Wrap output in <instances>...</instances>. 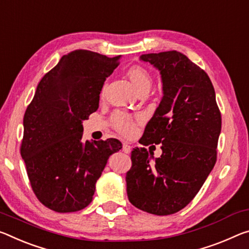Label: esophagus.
Masks as SVG:
<instances>
[{
    "instance_id": "esophagus-1",
    "label": "esophagus",
    "mask_w": 249,
    "mask_h": 249,
    "mask_svg": "<svg viewBox=\"0 0 249 249\" xmlns=\"http://www.w3.org/2000/svg\"><path fill=\"white\" fill-rule=\"evenodd\" d=\"M122 149H123L124 153L129 154V153H131V151H132V147H131V145H128L127 143H124L123 144V148H122Z\"/></svg>"
}]
</instances>
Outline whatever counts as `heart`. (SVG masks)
<instances>
[{"mask_svg": "<svg viewBox=\"0 0 249 249\" xmlns=\"http://www.w3.org/2000/svg\"><path fill=\"white\" fill-rule=\"evenodd\" d=\"M127 76L133 85L135 86L137 92H142L144 89H151L152 86V76L147 70H145L142 66H131L127 70ZM112 123L113 126L115 127L118 132L124 134V135H132V134L135 132L136 124L132 117L126 115L124 113L117 112L113 115L112 117Z\"/></svg>", "mask_w": 249, "mask_h": 249, "instance_id": "1", "label": "heart"}]
</instances>
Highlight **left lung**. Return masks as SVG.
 <instances>
[{"label": "left lung", "instance_id": "8db88e82", "mask_svg": "<svg viewBox=\"0 0 249 249\" xmlns=\"http://www.w3.org/2000/svg\"><path fill=\"white\" fill-rule=\"evenodd\" d=\"M140 58L160 71L163 83V97L140 142L161 144L163 153L154 159L144 147L133 149L126 191L140 210L171 215L192 202L214 167L222 116L210 77L186 55L168 51Z\"/></svg>", "mask_w": 249, "mask_h": 249}]
</instances>
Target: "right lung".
Instances as JSON below:
<instances>
[{
  "mask_svg": "<svg viewBox=\"0 0 249 249\" xmlns=\"http://www.w3.org/2000/svg\"><path fill=\"white\" fill-rule=\"evenodd\" d=\"M120 58L88 50L63 55L27 106L21 155L34 194L50 210L88 206L108 157L122 148L116 139L82 141L83 121L97 110L104 82Z\"/></svg>",
  "mask_w": 249,
  "mask_h": 249,
  "instance_id": "obj_1",
  "label": "right lung"
}]
</instances>
